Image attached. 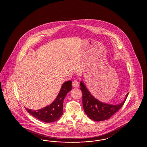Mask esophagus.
Instances as JSON below:
<instances>
[{
    "mask_svg": "<svg viewBox=\"0 0 147 147\" xmlns=\"http://www.w3.org/2000/svg\"><path fill=\"white\" fill-rule=\"evenodd\" d=\"M72 85H73V86H74L75 88H78L79 87V83H78V82H77V80L73 81Z\"/></svg>",
    "mask_w": 147,
    "mask_h": 147,
    "instance_id": "1",
    "label": "esophagus"
}]
</instances>
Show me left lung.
Returning <instances> with one entry per match:
<instances>
[{
	"mask_svg": "<svg viewBox=\"0 0 147 147\" xmlns=\"http://www.w3.org/2000/svg\"><path fill=\"white\" fill-rule=\"evenodd\" d=\"M80 84L83 93L84 112L89 119L95 121H101L110 119L122 107L128 95L127 93L124 100L120 104L112 105L102 102L92 96L82 80Z\"/></svg>",
	"mask_w": 147,
	"mask_h": 147,
	"instance_id": "left-lung-1",
	"label": "left lung"
}]
</instances>
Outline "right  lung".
Here are the masks:
<instances>
[{
    "instance_id": "1",
    "label": "right lung",
    "mask_w": 147,
    "mask_h": 147,
    "mask_svg": "<svg viewBox=\"0 0 147 147\" xmlns=\"http://www.w3.org/2000/svg\"><path fill=\"white\" fill-rule=\"evenodd\" d=\"M71 84L70 80L64 82L54 101L49 106L38 110L25 107L26 110L31 115L43 122L50 123L56 121L63 115V101L67 94L71 90Z\"/></svg>"
}]
</instances>
